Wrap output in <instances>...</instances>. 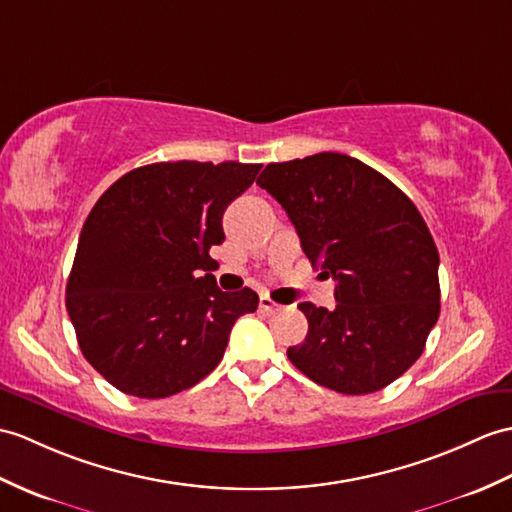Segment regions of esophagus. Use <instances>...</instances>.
I'll use <instances>...</instances> for the list:
<instances>
[{
    "label": "esophagus",
    "instance_id": "1",
    "mask_svg": "<svg viewBox=\"0 0 512 512\" xmlns=\"http://www.w3.org/2000/svg\"><path fill=\"white\" fill-rule=\"evenodd\" d=\"M259 310L266 312V314H277V312H281V305L264 294V296H259Z\"/></svg>",
    "mask_w": 512,
    "mask_h": 512
}]
</instances>
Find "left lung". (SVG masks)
<instances>
[{
  "instance_id": "obj_1",
  "label": "left lung",
  "mask_w": 512,
  "mask_h": 512,
  "mask_svg": "<svg viewBox=\"0 0 512 512\" xmlns=\"http://www.w3.org/2000/svg\"><path fill=\"white\" fill-rule=\"evenodd\" d=\"M257 185L288 213L301 248L336 279L334 310L301 303L310 329L288 349L318 386L368 395L421 358L441 314L438 251L414 202L340 152L268 163Z\"/></svg>"
}]
</instances>
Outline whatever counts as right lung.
Returning a JSON list of instances; mask_svg holds the SVG:
<instances>
[{
	"label": "right lung",
	"mask_w": 512,
	"mask_h": 512,
	"mask_svg": "<svg viewBox=\"0 0 512 512\" xmlns=\"http://www.w3.org/2000/svg\"><path fill=\"white\" fill-rule=\"evenodd\" d=\"M261 165L152 163L95 202L67 281L80 351L126 395L163 399L196 386L222 360L235 320L257 310L251 288L222 292L209 248L222 216Z\"/></svg>",
	"instance_id": "obj_1"
}]
</instances>
